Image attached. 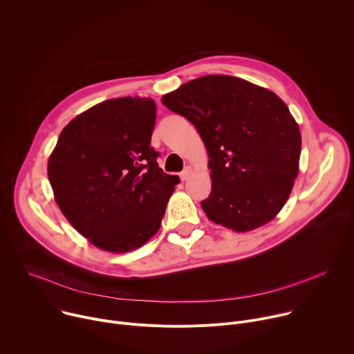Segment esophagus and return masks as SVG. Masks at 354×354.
<instances>
[{
  "mask_svg": "<svg viewBox=\"0 0 354 354\" xmlns=\"http://www.w3.org/2000/svg\"><path fill=\"white\" fill-rule=\"evenodd\" d=\"M192 171H193V169H192V167H186V168L180 172V175H179V176H180V179H182V180H186V179L190 176Z\"/></svg>",
  "mask_w": 354,
  "mask_h": 354,
  "instance_id": "esophagus-1",
  "label": "esophagus"
}]
</instances>
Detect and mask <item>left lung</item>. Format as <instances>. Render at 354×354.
<instances>
[{"label":"left lung","mask_w":354,"mask_h":354,"mask_svg":"<svg viewBox=\"0 0 354 354\" xmlns=\"http://www.w3.org/2000/svg\"><path fill=\"white\" fill-rule=\"evenodd\" d=\"M209 153V220L236 232L259 228L283 209L298 175L301 134L272 91L231 75H205L162 96Z\"/></svg>","instance_id":"left-lung-1"}]
</instances>
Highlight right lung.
Listing matches in <instances>:
<instances>
[{
	"mask_svg": "<svg viewBox=\"0 0 354 354\" xmlns=\"http://www.w3.org/2000/svg\"><path fill=\"white\" fill-rule=\"evenodd\" d=\"M157 106L116 97L73 119L48 158L56 203L95 246L123 254L160 230L179 178L165 174L151 147Z\"/></svg>",
	"mask_w": 354,
	"mask_h": 354,
	"instance_id": "right-lung-1",
	"label": "right lung"
}]
</instances>
